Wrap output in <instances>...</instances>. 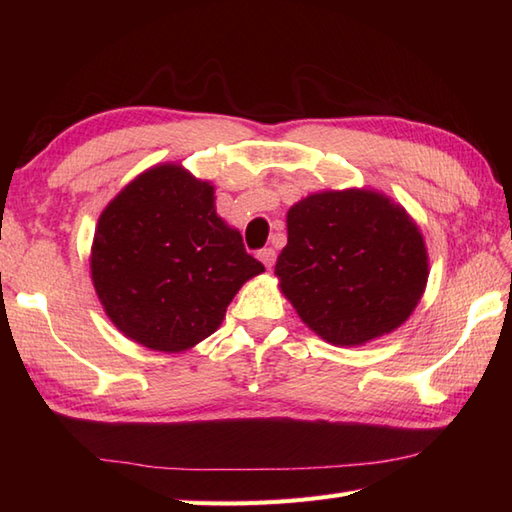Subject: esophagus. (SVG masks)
Wrapping results in <instances>:
<instances>
[{"label": "esophagus", "mask_w": 512, "mask_h": 512, "mask_svg": "<svg viewBox=\"0 0 512 512\" xmlns=\"http://www.w3.org/2000/svg\"><path fill=\"white\" fill-rule=\"evenodd\" d=\"M257 257H259V262H262L266 268H273V264H275V250L273 248H262L257 253Z\"/></svg>", "instance_id": "1"}]
</instances>
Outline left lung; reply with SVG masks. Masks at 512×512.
Returning <instances> with one entry per match:
<instances>
[{
  "instance_id": "obj_1",
  "label": "left lung",
  "mask_w": 512,
  "mask_h": 512,
  "mask_svg": "<svg viewBox=\"0 0 512 512\" xmlns=\"http://www.w3.org/2000/svg\"><path fill=\"white\" fill-rule=\"evenodd\" d=\"M427 259L420 228L387 195L323 191L288 211L275 275L310 330L352 347L409 319L427 286Z\"/></svg>"
}]
</instances>
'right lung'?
<instances>
[{
  "instance_id": "right-lung-1",
  "label": "right lung",
  "mask_w": 512,
  "mask_h": 512,
  "mask_svg": "<svg viewBox=\"0 0 512 512\" xmlns=\"http://www.w3.org/2000/svg\"><path fill=\"white\" fill-rule=\"evenodd\" d=\"M213 187L180 165L140 173L99 217L92 281L127 339L184 352L211 336L244 281L264 273L215 213Z\"/></svg>"
}]
</instances>
